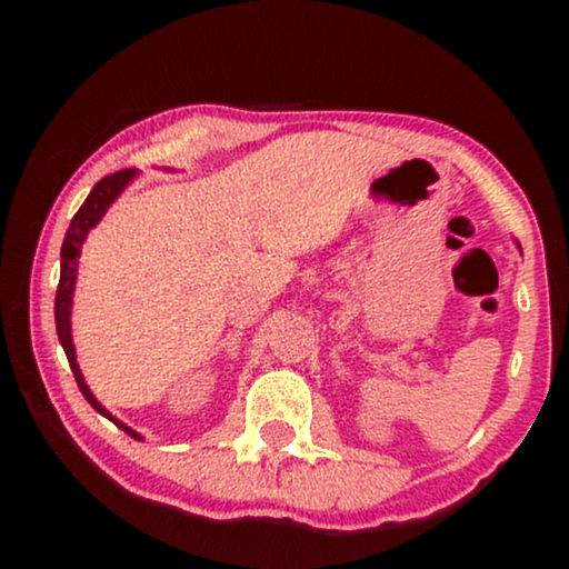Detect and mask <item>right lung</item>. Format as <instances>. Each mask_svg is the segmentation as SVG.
<instances>
[{"instance_id": "right-lung-1", "label": "right lung", "mask_w": 569, "mask_h": 569, "mask_svg": "<svg viewBox=\"0 0 569 569\" xmlns=\"http://www.w3.org/2000/svg\"><path fill=\"white\" fill-rule=\"evenodd\" d=\"M137 176L134 168H127V170H119V173H111L106 178H100L96 183V189L88 193V199H84V204L77 209V214L72 217V222H69V230L64 236V243H61V277H59V287H57V302H53V316H57V333H59V341L61 347H64L67 352V360H69V368L74 372V380L77 386H80V391L84 399L92 409L98 411V415H103L111 419L116 427H121L123 432L131 435L134 440H142V435L131 430L123 422H119L111 411H108L103 403H100L92 391L84 383L82 372H80V365H77V355H74V345H72V321H69V316H72V298H74V282H77V263H80V251H82V243L84 238H88V232L96 228L100 222V217L106 214V209L113 204L116 199H119V193L127 189L131 178Z\"/></svg>"}]
</instances>
